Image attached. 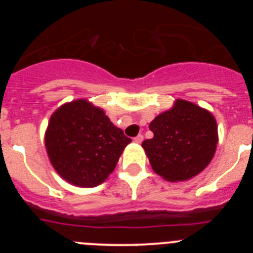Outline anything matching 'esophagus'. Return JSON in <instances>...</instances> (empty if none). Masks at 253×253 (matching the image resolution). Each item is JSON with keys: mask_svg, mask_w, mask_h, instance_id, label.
Masks as SVG:
<instances>
[{"mask_svg": "<svg viewBox=\"0 0 253 253\" xmlns=\"http://www.w3.org/2000/svg\"><path fill=\"white\" fill-rule=\"evenodd\" d=\"M133 141L136 142V143H142V141H143V136H142V134H138V136H137V137H134Z\"/></svg>", "mask_w": 253, "mask_h": 253, "instance_id": "esophagus-1", "label": "esophagus"}]
</instances>
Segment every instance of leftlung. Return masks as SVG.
<instances>
[{"label": "left lung", "instance_id": "1", "mask_svg": "<svg viewBox=\"0 0 253 253\" xmlns=\"http://www.w3.org/2000/svg\"><path fill=\"white\" fill-rule=\"evenodd\" d=\"M154 137L142 143L153 170L171 182L198 175L213 159L218 144L215 119L206 109L177 99L149 125Z\"/></svg>", "mask_w": 253, "mask_h": 253}]
</instances>
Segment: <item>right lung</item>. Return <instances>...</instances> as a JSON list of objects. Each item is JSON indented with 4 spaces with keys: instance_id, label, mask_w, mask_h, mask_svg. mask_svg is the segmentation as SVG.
<instances>
[{
    "instance_id": "obj_1",
    "label": "right lung",
    "mask_w": 253,
    "mask_h": 253,
    "mask_svg": "<svg viewBox=\"0 0 253 253\" xmlns=\"http://www.w3.org/2000/svg\"><path fill=\"white\" fill-rule=\"evenodd\" d=\"M131 138L103 109L85 99L65 104L52 114L45 147L57 174L81 187H95L114 171Z\"/></svg>"
}]
</instances>
